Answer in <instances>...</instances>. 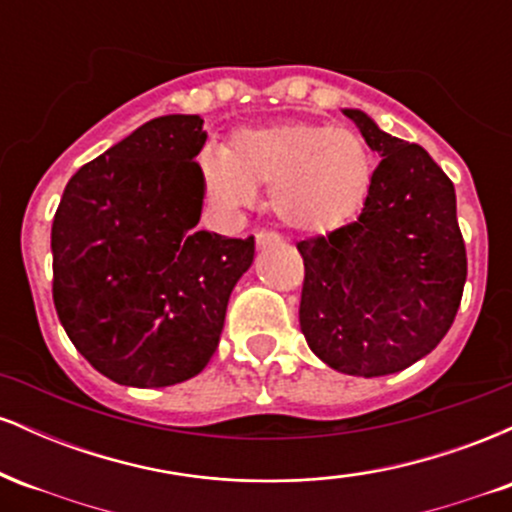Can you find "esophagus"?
<instances>
[{"label": "esophagus", "instance_id": "obj_1", "mask_svg": "<svg viewBox=\"0 0 512 512\" xmlns=\"http://www.w3.org/2000/svg\"><path fill=\"white\" fill-rule=\"evenodd\" d=\"M281 243V238L272 231H260L257 233V248H269V245Z\"/></svg>", "mask_w": 512, "mask_h": 512}]
</instances>
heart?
Masks as SVG:
<instances>
[{"label": "heart", "instance_id": "1", "mask_svg": "<svg viewBox=\"0 0 512 512\" xmlns=\"http://www.w3.org/2000/svg\"><path fill=\"white\" fill-rule=\"evenodd\" d=\"M209 204L238 214L269 185V207L291 231L322 236L363 209L373 185V154L349 127L284 120L240 127L228 146L207 144L197 158Z\"/></svg>", "mask_w": 512, "mask_h": 512}]
</instances>
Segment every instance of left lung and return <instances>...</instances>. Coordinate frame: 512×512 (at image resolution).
Here are the masks:
<instances>
[{
  "label": "left lung",
  "mask_w": 512,
  "mask_h": 512,
  "mask_svg": "<svg viewBox=\"0 0 512 512\" xmlns=\"http://www.w3.org/2000/svg\"><path fill=\"white\" fill-rule=\"evenodd\" d=\"M378 151L370 195L354 223L301 240V332L322 363L380 378L431 354L450 330L467 279L455 187L419 144L363 110L344 108Z\"/></svg>",
  "instance_id": "1"
}]
</instances>
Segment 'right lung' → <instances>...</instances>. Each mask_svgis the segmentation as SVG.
<instances>
[{"instance_id": "1", "label": "right lung", "mask_w": 512, "mask_h": 512, "mask_svg": "<svg viewBox=\"0 0 512 512\" xmlns=\"http://www.w3.org/2000/svg\"><path fill=\"white\" fill-rule=\"evenodd\" d=\"M199 115H163L93 158L52 221V298L98 373L127 387L190 380L219 344L255 238L199 231Z\"/></svg>"}]
</instances>
